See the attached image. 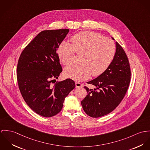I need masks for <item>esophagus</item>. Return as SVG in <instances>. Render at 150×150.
I'll return each instance as SVG.
<instances>
[{"instance_id": "esophagus-1", "label": "esophagus", "mask_w": 150, "mask_h": 150, "mask_svg": "<svg viewBox=\"0 0 150 150\" xmlns=\"http://www.w3.org/2000/svg\"><path fill=\"white\" fill-rule=\"evenodd\" d=\"M75 86L76 87H83V84L82 83L79 82H75Z\"/></svg>"}]
</instances>
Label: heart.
<instances>
[{"label": "heart", "instance_id": "1", "mask_svg": "<svg viewBox=\"0 0 150 150\" xmlns=\"http://www.w3.org/2000/svg\"><path fill=\"white\" fill-rule=\"evenodd\" d=\"M71 45L62 42L57 48L60 62L68 66L72 63L75 53L81 54L79 65H71L65 68L64 75L76 81H83L92 74L98 76L110 66L116 54L113 41L92 32L83 31L71 38Z\"/></svg>", "mask_w": 150, "mask_h": 150}]
</instances>
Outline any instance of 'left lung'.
<instances>
[{
    "instance_id": "obj_1",
    "label": "left lung",
    "mask_w": 150,
    "mask_h": 150,
    "mask_svg": "<svg viewBox=\"0 0 150 150\" xmlns=\"http://www.w3.org/2000/svg\"><path fill=\"white\" fill-rule=\"evenodd\" d=\"M131 75L128 57L122 47L116 42V54L110 66L98 78L87 82L97 88L93 90L84 87L87 92V96L81 101L84 112L89 116L97 118L113 111L128 90Z\"/></svg>"
}]
</instances>
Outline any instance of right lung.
<instances>
[{
  "label": "right lung",
  "mask_w": 150,
  "mask_h": 150,
  "mask_svg": "<svg viewBox=\"0 0 150 150\" xmlns=\"http://www.w3.org/2000/svg\"><path fill=\"white\" fill-rule=\"evenodd\" d=\"M68 32L69 29L41 32L22 52L18 62L17 81L21 95L41 116L59 113L65 98L75 87L69 78L52 84L63 71L57 50Z\"/></svg>",
  "instance_id": "add662e5"
}]
</instances>
